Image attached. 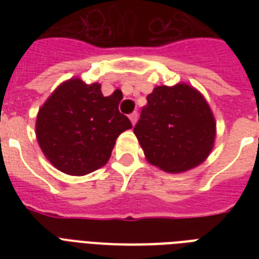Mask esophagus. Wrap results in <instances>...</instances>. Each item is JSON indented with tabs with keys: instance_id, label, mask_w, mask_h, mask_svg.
I'll return each mask as SVG.
<instances>
[{
	"instance_id": "34e87169",
	"label": "esophagus",
	"mask_w": 259,
	"mask_h": 259,
	"mask_svg": "<svg viewBox=\"0 0 259 259\" xmlns=\"http://www.w3.org/2000/svg\"><path fill=\"white\" fill-rule=\"evenodd\" d=\"M137 118H138V114L137 113H132L129 115V119L132 122V125H136V122H137Z\"/></svg>"
}]
</instances>
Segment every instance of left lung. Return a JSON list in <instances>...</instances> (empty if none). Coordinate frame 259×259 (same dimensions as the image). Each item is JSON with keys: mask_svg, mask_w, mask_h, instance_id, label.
Wrapping results in <instances>:
<instances>
[{"mask_svg": "<svg viewBox=\"0 0 259 259\" xmlns=\"http://www.w3.org/2000/svg\"><path fill=\"white\" fill-rule=\"evenodd\" d=\"M146 99L134 134L148 162L181 173L205 161L215 144L217 122L200 91L177 83L154 87Z\"/></svg>", "mask_w": 259, "mask_h": 259, "instance_id": "left-lung-1", "label": "left lung"}]
</instances>
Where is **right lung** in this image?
Here are the masks:
<instances>
[{
	"mask_svg": "<svg viewBox=\"0 0 259 259\" xmlns=\"http://www.w3.org/2000/svg\"><path fill=\"white\" fill-rule=\"evenodd\" d=\"M119 101V93L103 97L98 82L72 78L59 84L36 119V138L48 161L71 176L106 165L118 136L132 129L118 110Z\"/></svg>",
	"mask_w": 259,
	"mask_h": 259,
	"instance_id": "obj_1",
	"label": "right lung"
}]
</instances>
